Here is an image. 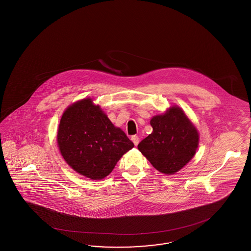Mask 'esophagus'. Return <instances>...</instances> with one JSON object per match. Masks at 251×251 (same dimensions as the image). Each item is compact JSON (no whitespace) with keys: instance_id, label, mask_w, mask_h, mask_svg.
I'll use <instances>...</instances> for the list:
<instances>
[{"instance_id":"34e87169","label":"esophagus","mask_w":251,"mask_h":251,"mask_svg":"<svg viewBox=\"0 0 251 251\" xmlns=\"http://www.w3.org/2000/svg\"><path fill=\"white\" fill-rule=\"evenodd\" d=\"M131 141L133 142L134 145H138V144H139V137L137 136V135L131 136Z\"/></svg>"}]
</instances>
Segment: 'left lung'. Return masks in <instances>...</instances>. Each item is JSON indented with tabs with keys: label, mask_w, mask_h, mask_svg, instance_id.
Instances as JSON below:
<instances>
[{
	"label": "left lung",
	"mask_w": 251,
	"mask_h": 251,
	"mask_svg": "<svg viewBox=\"0 0 251 251\" xmlns=\"http://www.w3.org/2000/svg\"><path fill=\"white\" fill-rule=\"evenodd\" d=\"M152 132L138 149L161 173L173 175L194 156L199 133L190 119L178 106H171L165 114L152 117Z\"/></svg>",
	"instance_id": "8db88e82"
}]
</instances>
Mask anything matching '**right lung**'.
Wrapping results in <instances>:
<instances>
[{"instance_id": "right-lung-1", "label": "right lung", "mask_w": 251, "mask_h": 251, "mask_svg": "<svg viewBox=\"0 0 251 251\" xmlns=\"http://www.w3.org/2000/svg\"><path fill=\"white\" fill-rule=\"evenodd\" d=\"M57 142L69 166L95 180L109 175L122 155L134 146L91 99L67 107L61 117Z\"/></svg>"}]
</instances>
